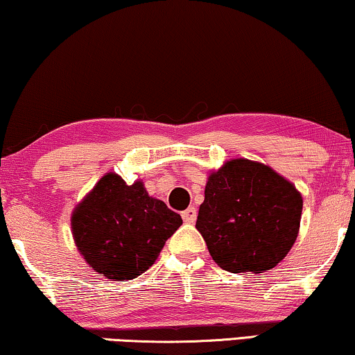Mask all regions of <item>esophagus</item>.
Returning a JSON list of instances; mask_svg holds the SVG:
<instances>
[{
    "label": "esophagus",
    "instance_id": "34e87169",
    "mask_svg": "<svg viewBox=\"0 0 355 355\" xmlns=\"http://www.w3.org/2000/svg\"><path fill=\"white\" fill-rule=\"evenodd\" d=\"M196 216H198V211H196L194 207H188L187 210L182 211V218L184 223H194Z\"/></svg>",
    "mask_w": 355,
    "mask_h": 355
}]
</instances>
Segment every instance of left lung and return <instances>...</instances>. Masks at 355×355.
<instances>
[{"label": "left lung", "instance_id": "1", "mask_svg": "<svg viewBox=\"0 0 355 355\" xmlns=\"http://www.w3.org/2000/svg\"><path fill=\"white\" fill-rule=\"evenodd\" d=\"M301 210L292 182L266 164L237 157L209 173L196 228L220 268L260 274L293 247Z\"/></svg>", "mask_w": 355, "mask_h": 355}]
</instances>
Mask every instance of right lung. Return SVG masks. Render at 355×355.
Segmentation results:
<instances>
[{"instance_id":"add662e5","label":"right lung","mask_w":355,"mask_h":355,"mask_svg":"<svg viewBox=\"0 0 355 355\" xmlns=\"http://www.w3.org/2000/svg\"><path fill=\"white\" fill-rule=\"evenodd\" d=\"M182 216L148 194L141 180L127 184L108 172L71 214V232L84 261L113 280H132L159 257Z\"/></svg>"}]
</instances>
